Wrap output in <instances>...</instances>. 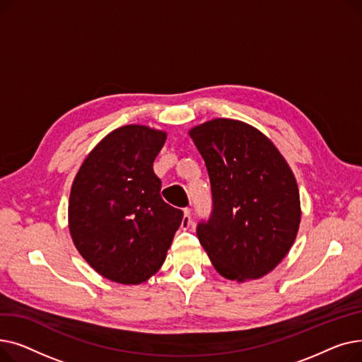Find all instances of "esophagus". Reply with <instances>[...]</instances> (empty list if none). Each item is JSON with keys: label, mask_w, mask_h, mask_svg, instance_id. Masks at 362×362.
Here are the masks:
<instances>
[{"label": "esophagus", "mask_w": 362, "mask_h": 362, "mask_svg": "<svg viewBox=\"0 0 362 362\" xmlns=\"http://www.w3.org/2000/svg\"><path fill=\"white\" fill-rule=\"evenodd\" d=\"M192 220H191V208H183V220H182V229L186 230L191 227Z\"/></svg>", "instance_id": "1"}]
</instances>
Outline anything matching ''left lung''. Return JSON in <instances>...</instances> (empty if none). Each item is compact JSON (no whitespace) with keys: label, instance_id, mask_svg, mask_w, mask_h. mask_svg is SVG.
<instances>
[{"label":"left lung","instance_id":"left-lung-1","mask_svg":"<svg viewBox=\"0 0 362 362\" xmlns=\"http://www.w3.org/2000/svg\"><path fill=\"white\" fill-rule=\"evenodd\" d=\"M211 183L213 210L197 236L226 279L270 273L298 233L300 205L292 170L255 127L216 119L189 132Z\"/></svg>","mask_w":362,"mask_h":362}]
</instances>
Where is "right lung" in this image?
Returning a JSON list of instances; mask_svg holds the SVG:
<instances>
[{
    "mask_svg": "<svg viewBox=\"0 0 362 362\" xmlns=\"http://www.w3.org/2000/svg\"><path fill=\"white\" fill-rule=\"evenodd\" d=\"M165 133L146 126L116 129L92 149L71 186L70 235L101 276L139 284L157 273L183 211L163 201L152 164Z\"/></svg>",
    "mask_w": 362,
    "mask_h": 362,
    "instance_id": "obj_1",
    "label": "right lung"
}]
</instances>
